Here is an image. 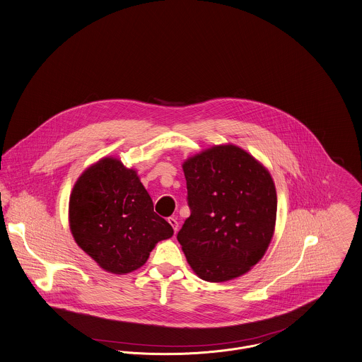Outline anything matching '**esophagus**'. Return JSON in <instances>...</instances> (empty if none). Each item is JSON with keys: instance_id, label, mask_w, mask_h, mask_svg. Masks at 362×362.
Segmentation results:
<instances>
[{"instance_id": "obj_1", "label": "esophagus", "mask_w": 362, "mask_h": 362, "mask_svg": "<svg viewBox=\"0 0 362 362\" xmlns=\"http://www.w3.org/2000/svg\"><path fill=\"white\" fill-rule=\"evenodd\" d=\"M168 224L173 227V230H174V233H177V230H178V221L174 218V217H168Z\"/></svg>"}]
</instances>
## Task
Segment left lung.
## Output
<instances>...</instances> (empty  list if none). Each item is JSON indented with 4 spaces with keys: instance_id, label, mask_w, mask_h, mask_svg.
<instances>
[{
    "instance_id": "obj_1",
    "label": "left lung",
    "mask_w": 362,
    "mask_h": 362,
    "mask_svg": "<svg viewBox=\"0 0 362 362\" xmlns=\"http://www.w3.org/2000/svg\"><path fill=\"white\" fill-rule=\"evenodd\" d=\"M191 216L177 239L197 276L224 282L263 257L275 227L269 173L235 145L213 146L184 165Z\"/></svg>"
}]
</instances>
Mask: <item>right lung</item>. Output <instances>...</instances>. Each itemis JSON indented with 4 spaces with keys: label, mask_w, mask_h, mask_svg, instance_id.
I'll return each mask as SVG.
<instances>
[{
    "label": "right lung",
    "mask_w": 362,
    "mask_h": 362,
    "mask_svg": "<svg viewBox=\"0 0 362 362\" xmlns=\"http://www.w3.org/2000/svg\"><path fill=\"white\" fill-rule=\"evenodd\" d=\"M77 245L106 271L127 274L144 265L171 226L153 211L136 173L105 158L77 180L69 202Z\"/></svg>",
    "instance_id": "right-lung-1"
}]
</instances>
